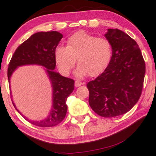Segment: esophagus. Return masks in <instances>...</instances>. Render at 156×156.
Segmentation results:
<instances>
[{
	"label": "esophagus",
	"mask_w": 156,
	"mask_h": 156,
	"mask_svg": "<svg viewBox=\"0 0 156 156\" xmlns=\"http://www.w3.org/2000/svg\"><path fill=\"white\" fill-rule=\"evenodd\" d=\"M83 83L80 82V81H78V80H76V81H75V86L76 87H80V86L82 85Z\"/></svg>",
	"instance_id": "obj_1"
}]
</instances>
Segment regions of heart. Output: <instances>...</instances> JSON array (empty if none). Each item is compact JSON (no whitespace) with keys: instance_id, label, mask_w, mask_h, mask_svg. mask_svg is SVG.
Returning <instances> with one entry per match:
<instances>
[{"instance_id":"obj_1","label":"heart","mask_w":156,"mask_h":156,"mask_svg":"<svg viewBox=\"0 0 156 156\" xmlns=\"http://www.w3.org/2000/svg\"><path fill=\"white\" fill-rule=\"evenodd\" d=\"M113 55L111 43L108 39L78 31L69 37L66 46H58L55 59L59 71L68 75L75 65H78L76 74L83 77L87 74L94 77L102 73L110 63Z\"/></svg>"}]
</instances>
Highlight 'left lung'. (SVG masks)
<instances>
[{
  "mask_svg": "<svg viewBox=\"0 0 156 156\" xmlns=\"http://www.w3.org/2000/svg\"><path fill=\"white\" fill-rule=\"evenodd\" d=\"M112 45L108 66L94 80L90 81L89 104L104 118L123 115L140 98L146 66L136 41L119 29H108L105 34Z\"/></svg>",
  "mask_w": 156,
  "mask_h": 156,
  "instance_id": "left-lung-1",
  "label": "left lung"
}]
</instances>
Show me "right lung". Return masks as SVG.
<instances>
[{
	"mask_svg": "<svg viewBox=\"0 0 156 156\" xmlns=\"http://www.w3.org/2000/svg\"><path fill=\"white\" fill-rule=\"evenodd\" d=\"M62 38L63 35L58 31L34 34L17 48L9 63V83L12 74L19 66L36 64L45 68L52 87V107L48 117L39 121L28 119L19 111L12 101L16 110L25 119L38 127L55 126L64 119L67 111V97L74 90L73 79L64 77L54 71L56 66L55 50Z\"/></svg>",
	"mask_w": 156,
	"mask_h": 156,
	"instance_id": "add662e5",
	"label": "right lung"
}]
</instances>
